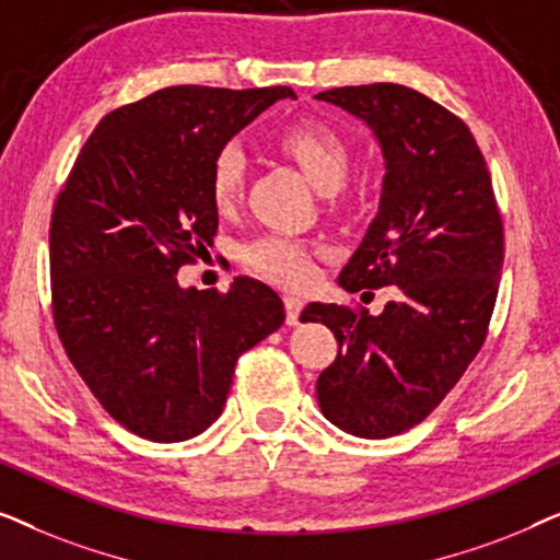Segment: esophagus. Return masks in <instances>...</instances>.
I'll use <instances>...</instances> for the list:
<instances>
[{
  "label": "esophagus",
  "instance_id": "esophagus-1",
  "mask_svg": "<svg viewBox=\"0 0 560 560\" xmlns=\"http://www.w3.org/2000/svg\"><path fill=\"white\" fill-rule=\"evenodd\" d=\"M282 303H285V318H288V324H298V318H301V311H303V305H305L303 298L285 295V298H282Z\"/></svg>",
  "mask_w": 560,
  "mask_h": 560
}]
</instances>
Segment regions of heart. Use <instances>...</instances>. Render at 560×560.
<instances>
[{"instance_id": "b5f03b06", "label": "heart", "mask_w": 560, "mask_h": 560, "mask_svg": "<svg viewBox=\"0 0 560 560\" xmlns=\"http://www.w3.org/2000/svg\"><path fill=\"white\" fill-rule=\"evenodd\" d=\"M278 148L308 175V180L324 194L341 188L347 180L351 152L343 137L320 119H301L278 135ZM247 178V158L236 144H224L211 160L209 194L219 211L234 209ZM244 265L278 282L301 288L313 278V255L308 244L285 234H262L242 249Z\"/></svg>"}]
</instances>
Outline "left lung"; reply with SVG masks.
<instances>
[{
	"label": "left lung",
	"instance_id": "obj_1",
	"mask_svg": "<svg viewBox=\"0 0 560 560\" xmlns=\"http://www.w3.org/2000/svg\"><path fill=\"white\" fill-rule=\"evenodd\" d=\"M372 127L385 155L380 213L339 272L349 293L397 285L380 316L308 303L339 354L318 374L320 412L359 439L410 431L439 408L492 318L504 259L502 217L477 140L456 114L400 83L320 91Z\"/></svg>",
	"mask_w": 560,
	"mask_h": 560
}]
</instances>
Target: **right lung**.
I'll return each instance as SVG.
<instances>
[{
	"mask_svg": "<svg viewBox=\"0 0 560 560\" xmlns=\"http://www.w3.org/2000/svg\"><path fill=\"white\" fill-rule=\"evenodd\" d=\"M293 89L167 86L98 121L52 206V320L68 359L127 431L175 443L224 410L234 364L282 326L272 288L183 290L219 229L211 160Z\"/></svg>",
	"mask_w": 560,
	"mask_h": 560,
	"instance_id": "add662e5",
	"label": "right lung"
}]
</instances>
